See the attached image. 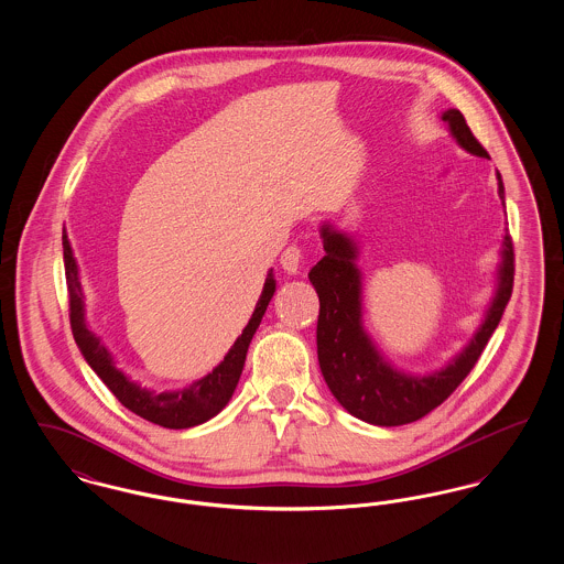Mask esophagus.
<instances>
[{"label": "esophagus", "mask_w": 564, "mask_h": 564, "mask_svg": "<svg viewBox=\"0 0 564 564\" xmlns=\"http://www.w3.org/2000/svg\"><path fill=\"white\" fill-rule=\"evenodd\" d=\"M300 262H302V251L292 245L281 253V269L285 270L288 274H295L300 270Z\"/></svg>", "instance_id": "1"}]
</instances>
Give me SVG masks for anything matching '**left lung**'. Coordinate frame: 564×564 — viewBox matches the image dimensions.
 <instances>
[{"label":"left lung","mask_w":564,"mask_h":564,"mask_svg":"<svg viewBox=\"0 0 564 564\" xmlns=\"http://www.w3.org/2000/svg\"><path fill=\"white\" fill-rule=\"evenodd\" d=\"M440 118L446 122L458 148L488 159L458 109H444ZM497 188L506 207V188L499 171ZM319 237L325 256L311 269L308 279L319 295L317 357L332 395L355 419L378 427H398L423 419L471 372L488 338L501 322L513 283V249L508 228L499 245L495 288L480 325L444 366L423 375L391 364L366 327L364 272L357 264L361 253L359 241L332 221H322Z\"/></svg>","instance_id":"8db88e82"}]
</instances>
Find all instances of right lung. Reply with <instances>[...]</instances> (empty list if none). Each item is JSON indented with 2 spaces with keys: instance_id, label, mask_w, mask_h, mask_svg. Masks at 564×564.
Masks as SVG:
<instances>
[{
  "instance_id": "obj_1",
  "label": "right lung",
  "mask_w": 564,
  "mask_h": 564,
  "mask_svg": "<svg viewBox=\"0 0 564 564\" xmlns=\"http://www.w3.org/2000/svg\"><path fill=\"white\" fill-rule=\"evenodd\" d=\"M63 262H65V276H67V292H69V311H72V332L82 357L93 368V372L104 380V384L118 398V402L129 408L137 416L161 425L166 430H188L207 423L219 414L226 403L230 402L239 378L249 343L260 327L262 317L267 313L270 297L276 292V281L272 269L267 274L262 295L256 304V311L249 323L245 325L241 336L235 345L224 355V359L215 366L209 375L194 380L184 389L173 391H154L141 387L137 380L116 366L111 350L104 345L101 336H97L86 322V295L82 288L80 267L74 256V247L69 242L67 232L63 230Z\"/></svg>"
}]
</instances>
